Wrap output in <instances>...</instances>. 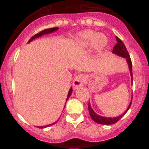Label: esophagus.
<instances>
[{
  "label": "esophagus",
  "instance_id": "1",
  "mask_svg": "<svg viewBox=\"0 0 149 149\" xmlns=\"http://www.w3.org/2000/svg\"><path fill=\"white\" fill-rule=\"evenodd\" d=\"M86 79H87L86 76L84 74H80L78 77H77V78L73 81V87H74V89L79 88V87L83 86L86 83Z\"/></svg>",
  "mask_w": 149,
  "mask_h": 149
}]
</instances>
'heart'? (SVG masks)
I'll return each mask as SVG.
<instances>
[{"mask_svg": "<svg viewBox=\"0 0 149 149\" xmlns=\"http://www.w3.org/2000/svg\"><path fill=\"white\" fill-rule=\"evenodd\" d=\"M107 38L103 34H97L93 31L81 32L77 37V43L83 47L95 45L98 49H103L107 45Z\"/></svg>", "mask_w": 149, "mask_h": 149, "instance_id": "heart-1", "label": "heart"}]
</instances>
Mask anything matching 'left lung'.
Returning <instances> with one entry per match:
<instances>
[{
	"instance_id": "left-lung-1",
	"label": "left lung",
	"mask_w": 149,
	"mask_h": 149,
	"mask_svg": "<svg viewBox=\"0 0 149 149\" xmlns=\"http://www.w3.org/2000/svg\"><path fill=\"white\" fill-rule=\"evenodd\" d=\"M116 39H117V44L113 46V52L114 54H116V55H118V56H121V57H124V58H125L127 59V64H128V66H129L130 73H131L132 79V60H131V58H130L129 53H128V52H127V49L125 47V44L123 43L122 41L120 40L118 37H116ZM131 105H132V102L130 103L129 106H128V107L127 108V110L125 111V113H122L121 115L118 116V117H116V118H105V117H102V116L98 115V114H97V113L93 111V109L91 108V104H90V103H89L88 104V109L89 113H90V115H91V118H92L95 122L98 123V124H100V125H113V124H115L116 122H118V120H120V118H122L123 116L127 113V111H128V109L130 108Z\"/></svg>"
}]
</instances>
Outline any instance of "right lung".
Here are the masks:
<instances>
[{
  "instance_id": "obj_1",
  "label": "right lung",
  "mask_w": 149,
  "mask_h": 149,
  "mask_svg": "<svg viewBox=\"0 0 149 149\" xmlns=\"http://www.w3.org/2000/svg\"><path fill=\"white\" fill-rule=\"evenodd\" d=\"M58 30V28H51V29H45V30H43V31H40V32H38V34H36V35H35L34 36H32L31 38H30V40L28 42H31V41L33 40V39H35L36 38H38V37H40V36H43V35H45V34H49V33H52V32H54V31H56ZM72 89L70 88V91H69V93H68V95H67V98H66V101H67V100L69 99V97H70V96H71V94H72ZM54 122L52 123V125H45V126H41V127H40V128H43V127H49V126H50V125H54L55 123Z\"/></svg>"
}]
</instances>
